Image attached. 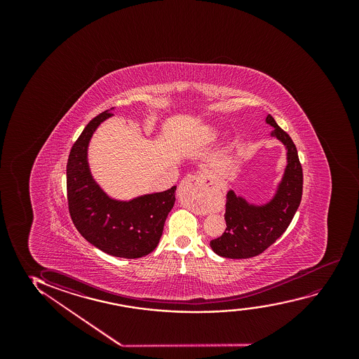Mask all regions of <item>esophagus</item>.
<instances>
[{
	"instance_id": "34e87169",
	"label": "esophagus",
	"mask_w": 359,
	"mask_h": 359,
	"mask_svg": "<svg viewBox=\"0 0 359 359\" xmlns=\"http://www.w3.org/2000/svg\"><path fill=\"white\" fill-rule=\"evenodd\" d=\"M187 187L191 189L192 194L196 196L198 201L210 202L213 198V192L216 191L217 185L212 182L211 179H206L202 175H189L185 179H182L177 192L180 194L182 189H187Z\"/></svg>"
}]
</instances>
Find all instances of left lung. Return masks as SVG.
Segmentation results:
<instances>
[{"label": "left lung", "mask_w": 359, "mask_h": 359, "mask_svg": "<svg viewBox=\"0 0 359 359\" xmlns=\"http://www.w3.org/2000/svg\"><path fill=\"white\" fill-rule=\"evenodd\" d=\"M266 123L273 128L271 137L285 146L287 165L270 201L257 205L233 190L226 192V231L210 243L222 257L249 259L265 251L285 233L302 201L303 170L295 144L270 114Z\"/></svg>", "instance_id": "1"}]
</instances>
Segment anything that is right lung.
I'll list each match as a JSON object with an SVG mask.
<instances>
[{
    "label": "right lung",
    "instance_id": "obj_1",
    "mask_svg": "<svg viewBox=\"0 0 359 359\" xmlns=\"http://www.w3.org/2000/svg\"><path fill=\"white\" fill-rule=\"evenodd\" d=\"M113 109L89 121L69 152L67 200L74 226L86 241L109 255L138 259L152 252L175 202L177 187L131 200L109 196L95 182L88 163L90 138Z\"/></svg>",
    "mask_w": 359,
    "mask_h": 359
}]
</instances>
